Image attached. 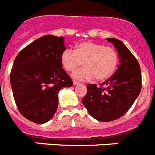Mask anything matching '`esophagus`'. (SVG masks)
<instances>
[{
    "label": "esophagus",
    "mask_w": 155,
    "mask_h": 155,
    "mask_svg": "<svg viewBox=\"0 0 155 155\" xmlns=\"http://www.w3.org/2000/svg\"><path fill=\"white\" fill-rule=\"evenodd\" d=\"M73 84H74V85H77V84H80V82H78V81H77L74 80L73 81Z\"/></svg>",
    "instance_id": "esophagus-1"
}]
</instances>
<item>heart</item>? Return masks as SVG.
Returning <instances> with one entry per match:
<instances>
[{
    "mask_svg": "<svg viewBox=\"0 0 155 155\" xmlns=\"http://www.w3.org/2000/svg\"><path fill=\"white\" fill-rule=\"evenodd\" d=\"M61 60L63 67L68 71H74L84 64V68L74 72V78L90 81L94 77L95 80L102 81L114 74L119 57L114 48L98 42H82L77 45L74 50H64Z\"/></svg>",
    "mask_w": 155,
    "mask_h": 155,
    "instance_id": "b5f03b06",
    "label": "heart"
}]
</instances>
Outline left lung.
<instances>
[{"label": "left lung", "instance_id": "8db88e82", "mask_svg": "<svg viewBox=\"0 0 155 155\" xmlns=\"http://www.w3.org/2000/svg\"><path fill=\"white\" fill-rule=\"evenodd\" d=\"M106 39L118 53V68L99 87L87 84V94L81 100L88 113L101 122L113 121L124 116L141 90V71L137 60L122 41Z\"/></svg>", "mask_w": 155, "mask_h": 155}]
</instances>
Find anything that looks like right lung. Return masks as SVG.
I'll use <instances>...</instances> for the list:
<instances>
[{
	"label": "right lung",
	"mask_w": 155,
	"mask_h": 155,
	"mask_svg": "<svg viewBox=\"0 0 155 155\" xmlns=\"http://www.w3.org/2000/svg\"><path fill=\"white\" fill-rule=\"evenodd\" d=\"M64 38L46 35L25 47L14 61L10 81L19 112L35 124L51 120L58 107V92L73 85L62 68Z\"/></svg>",
	"instance_id": "right-lung-1"
}]
</instances>
